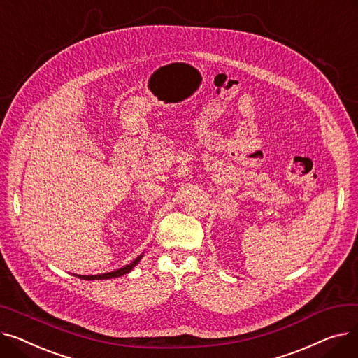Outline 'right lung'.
<instances>
[{
    "label": "right lung",
    "mask_w": 358,
    "mask_h": 358,
    "mask_svg": "<svg viewBox=\"0 0 358 358\" xmlns=\"http://www.w3.org/2000/svg\"><path fill=\"white\" fill-rule=\"evenodd\" d=\"M143 257V254H141L139 257H136L134 261L130 262V264H127V266H124V267H122V268H119V270H115V271H111V273H106V274H97V275H78L80 278H83V280H107V278H115V277H120V275H123V274H127L129 271H131V268H134L138 262L141 261V258Z\"/></svg>",
    "instance_id": "obj_1"
}]
</instances>
